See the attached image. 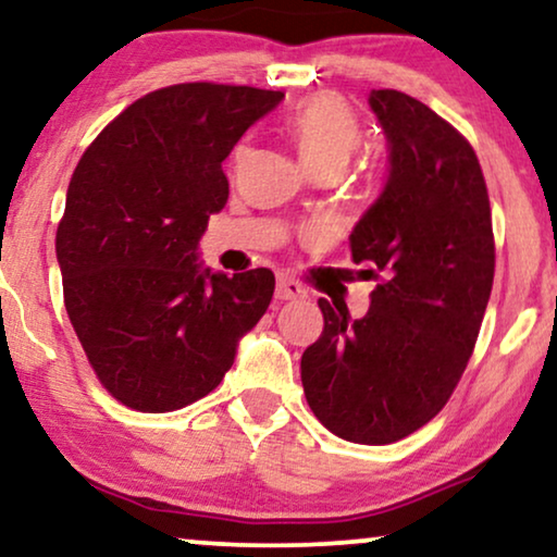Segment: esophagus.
Instances as JSON below:
<instances>
[{
  "label": "esophagus",
  "instance_id": "34e87169",
  "mask_svg": "<svg viewBox=\"0 0 557 557\" xmlns=\"http://www.w3.org/2000/svg\"><path fill=\"white\" fill-rule=\"evenodd\" d=\"M274 295H277V300H306L308 290L300 283H295V280L283 277L277 283V290H274Z\"/></svg>",
  "mask_w": 557,
  "mask_h": 557
}]
</instances>
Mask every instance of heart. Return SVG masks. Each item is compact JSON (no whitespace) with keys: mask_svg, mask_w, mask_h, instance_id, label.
I'll use <instances>...</instances> for the list:
<instances>
[{"mask_svg":"<svg viewBox=\"0 0 557 557\" xmlns=\"http://www.w3.org/2000/svg\"><path fill=\"white\" fill-rule=\"evenodd\" d=\"M290 135L308 170H344L361 143V124L341 96L318 94L293 114Z\"/></svg>","mask_w":557,"mask_h":557,"instance_id":"1","label":"heart"}]
</instances>
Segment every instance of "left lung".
Listing matches in <instances>:
<instances>
[{
    "label": "left lung",
    "instance_id": "1",
    "mask_svg": "<svg viewBox=\"0 0 557 557\" xmlns=\"http://www.w3.org/2000/svg\"><path fill=\"white\" fill-rule=\"evenodd\" d=\"M369 107L387 137L389 173L348 244L356 264L376 267L380 285L356 321L318 300L323 333L302 354L300 380L333 435L384 446L454 395L492 295L494 234L484 173L461 132L392 88L369 94Z\"/></svg>",
    "mask_w": 557,
    "mask_h": 557
}]
</instances>
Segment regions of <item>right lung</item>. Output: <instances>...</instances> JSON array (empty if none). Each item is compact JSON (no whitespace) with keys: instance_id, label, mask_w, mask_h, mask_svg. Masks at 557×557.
<instances>
[{"instance_id":"right-lung-1","label":"right lung","mask_w":557,"mask_h":557,"mask_svg":"<svg viewBox=\"0 0 557 557\" xmlns=\"http://www.w3.org/2000/svg\"><path fill=\"white\" fill-rule=\"evenodd\" d=\"M283 91L177 84L129 103L73 170L55 251L71 325L109 395L173 412L219 387L274 274L211 272L198 242L226 206L228 158Z\"/></svg>"}]
</instances>
